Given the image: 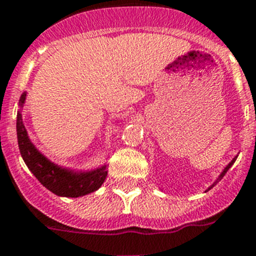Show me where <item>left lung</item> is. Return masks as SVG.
I'll return each mask as SVG.
<instances>
[{
	"label": "left lung",
	"mask_w": 256,
	"mask_h": 256,
	"mask_svg": "<svg viewBox=\"0 0 256 256\" xmlns=\"http://www.w3.org/2000/svg\"><path fill=\"white\" fill-rule=\"evenodd\" d=\"M236 158H237V156H236L234 158H233V160H232V161H230V164H228V165H226V168H224V170H223V171H222V174H220V175H219V178H218L216 180H215V182H214V183H212V186H208V190H211V188H212V186H215V184H216V183H218V182L222 178H223V176H224V175H226V171L230 170V166H232V165H233V164H234Z\"/></svg>",
	"instance_id": "8db88e82"
}]
</instances>
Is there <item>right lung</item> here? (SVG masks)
<instances>
[{"label":"right lung","mask_w":256,"mask_h":256,"mask_svg":"<svg viewBox=\"0 0 256 256\" xmlns=\"http://www.w3.org/2000/svg\"><path fill=\"white\" fill-rule=\"evenodd\" d=\"M26 92H23L19 100L20 108L26 103ZM16 134L19 150L26 165L40 183L54 194L60 197H81L99 190L106 180L108 174L106 165L96 170L80 172L55 165L46 158L30 140L20 110H18L16 116Z\"/></svg>","instance_id":"right-lung-1"}]
</instances>
